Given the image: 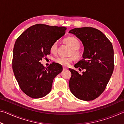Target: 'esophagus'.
Wrapping results in <instances>:
<instances>
[{
	"instance_id": "obj_1",
	"label": "esophagus",
	"mask_w": 124,
	"mask_h": 124,
	"mask_svg": "<svg viewBox=\"0 0 124 124\" xmlns=\"http://www.w3.org/2000/svg\"><path fill=\"white\" fill-rule=\"evenodd\" d=\"M67 69H68V68H67V67H63V70H67Z\"/></svg>"
}]
</instances>
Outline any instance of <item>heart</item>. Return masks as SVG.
I'll list each match as a JSON object with an SVG mask.
<instances>
[{"instance_id": "1", "label": "heart", "mask_w": 124, "mask_h": 124, "mask_svg": "<svg viewBox=\"0 0 124 124\" xmlns=\"http://www.w3.org/2000/svg\"><path fill=\"white\" fill-rule=\"evenodd\" d=\"M64 42L68 44L72 49V54L75 57L79 58L81 56V52L79 50L80 46V42L76 38L74 37H69L64 39ZM58 43L57 41H54L52 44L50 46V52L52 54H56L57 51ZM73 61L72 57H58L54 59L56 63L63 66H68Z\"/></svg>"}]
</instances>
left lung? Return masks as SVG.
Returning a JSON list of instances; mask_svg holds the SVG:
<instances>
[{
  "mask_svg": "<svg viewBox=\"0 0 124 124\" xmlns=\"http://www.w3.org/2000/svg\"><path fill=\"white\" fill-rule=\"evenodd\" d=\"M76 35L84 46L83 59L74 65L85 70L82 74L73 69L69 81L73 95L81 100L92 101L104 91L114 70V50L103 33L92 27L74 28L69 32ZM81 70V69H80Z\"/></svg>",
  "mask_w": 124,
  "mask_h": 124,
  "instance_id": "8db88e82",
  "label": "left lung"
}]
</instances>
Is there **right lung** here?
Wrapping results in <instances>:
<instances>
[{"label": "right lung", "mask_w": 124, "mask_h": 124, "mask_svg": "<svg viewBox=\"0 0 124 124\" xmlns=\"http://www.w3.org/2000/svg\"><path fill=\"white\" fill-rule=\"evenodd\" d=\"M66 28L37 24L16 39L13 49L12 70L20 89L29 97L39 98L51 91L52 82L62 72L53 62L45 68L40 61L50 54V46L64 35Z\"/></svg>", "instance_id": "add662e5"}]
</instances>
